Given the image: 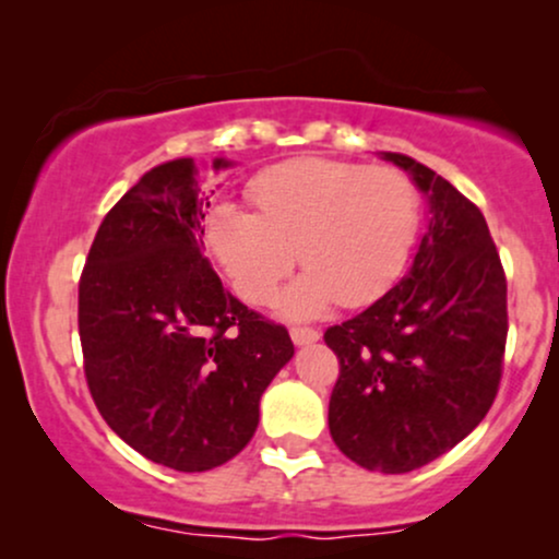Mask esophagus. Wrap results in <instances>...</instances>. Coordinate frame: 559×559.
I'll use <instances>...</instances> for the list:
<instances>
[{"instance_id": "1", "label": "esophagus", "mask_w": 559, "mask_h": 559, "mask_svg": "<svg viewBox=\"0 0 559 559\" xmlns=\"http://www.w3.org/2000/svg\"><path fill=\"white\" fill-rule=\"evenodd\" d=\"M318 338H320V333L316 329H292V342L297 346L316 344Z\"/></svg>"}]
</instances>
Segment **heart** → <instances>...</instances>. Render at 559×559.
I'll use <instances>...</instances> for the list:
<instances>
[{
  "label": "heart",
  "instance_id": "heart-1",
  "mask_svg": "<svg viewBox=\"0 0 559 559\" xmlns=\"http://www.w3.org/2000/svg\"><path fill=\"white\" fill-rule=\"evenodd\" d=\"M254 215L217 204L207 217L210 252L252 305L273 299L292 271L307 267L278 297L288 318H318L338 301L362 307L396 284L420 230L418 186L402 170L301 157L249 183Z\"/></svg>",
  "mask_w": 559,
  "mask_h": 559
}]
</instances>
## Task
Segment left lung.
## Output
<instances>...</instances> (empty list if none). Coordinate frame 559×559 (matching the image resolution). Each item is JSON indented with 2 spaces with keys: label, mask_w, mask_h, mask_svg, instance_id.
<instances>
[{
  "label": "left lung",
  "mask_w": 559,
  "mask_h": 559,
  "mask_svg": "<svg viewBox=\"0 0 559 559\" xmlns=\"http://www.w3.org/2000/svg\"><path fill=\"white\" fill-rule=\"evenodd\" d=\"M426 197L428 226L404 278L325 331L338 381L329 428L352 463L409 473L486 418L502 378L507 281L486 217L418 159L381 152Z\"/></svg>",
  "instance_id": "obj_1"
}]
</instances>
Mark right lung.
Here are the masks:
<instances>
[{"label": "right lung", "mask_w": 559, "mask_h": 559, "mask_svg": "<svg viewBox=\"0 0 559 559\" xmlns=\"http://www.w3.org/2000/svg\"><path fill=\"white\" fill-rule=\"evenodd\" d=\"M207 207L191 157L144 173L102 221L79 284L96 409L128 447L181 473L249 444L262 391L294 357L284 325L230 297L202 258Z\"/></svg>", "instance_id": "right-lung-1"}]
</instances>
